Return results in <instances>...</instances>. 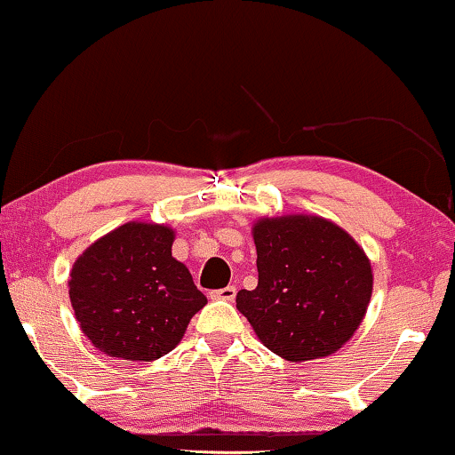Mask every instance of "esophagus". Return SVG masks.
I'll use <instances>...</instances> for the list:
<instances>
[{
  "label": "esophagus",
  "instance_id": "esophagus-1",
  "mask_svg": "<svg viewBox=\"0 0 455 455\" xmlns=\"http://www.w3.org/2000/svg\"><path fill=\"white\" fill-rule=\"evenodd\" d=\"M210 297L220 299V300H235L236 289H235V286H225V289H219V291L210 292Z\"/></svg>",
  "mask_w": 455,
  "mask_h": 455
}]
</instances>
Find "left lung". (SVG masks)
<instances>
[{"instance_id": "1", "label": "left lung", "mask_w": 455, "mask_h": 455, "mask_svg": "<svg viewBox=\"0 0 455 455\" xmlns=\"http://www.w3.org/2000/svg\"><path fill=\"white\" fill-rule=\"evenodd\" d=\"M258 286L236 292L266 348L292 363L340 350L361 325L373 292L363 247L336 222L311 214L255 220Z\"/></svg>"}]
</instances>
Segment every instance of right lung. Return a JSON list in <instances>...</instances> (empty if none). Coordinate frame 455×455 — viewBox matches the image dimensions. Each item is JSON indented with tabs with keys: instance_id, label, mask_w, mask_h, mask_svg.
I'll use <instances>...</instances> for the list:
<instances>
[{
	"instance_id": "1",
	"label": "right lung",
	"mask_w": 455,
	"mask_h": 455,
	"mask_svg": "<svg viewBox=\"0 0 455 455\" xmlns=\"http://www.w3.org/2000/svg\"><path fill=\"white\" fill-rule=\"evenodd\" d=\"M175 230L125 222L86 247L69 272V300L82 334L119 361H156L181 342L208 303L172 258Z\"/></svg>"
}]
</instances>
